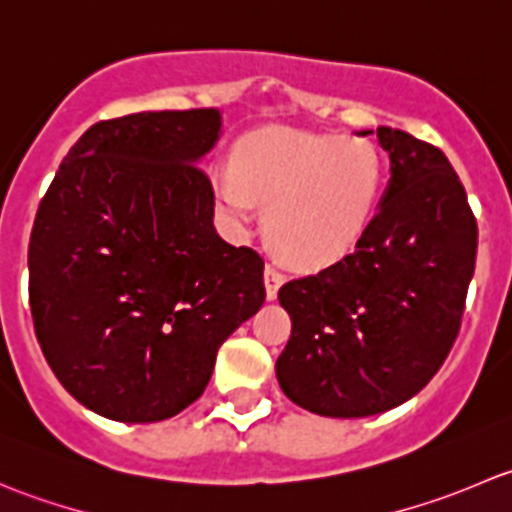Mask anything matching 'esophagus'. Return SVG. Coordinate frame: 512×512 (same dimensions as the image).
Wrapping results in <instances>:
<instances>
[{"mask_svg": "<svg viewBox=\"0 0 512 512\" xmlns=\"http://www.w3.org/2000/svg\"><path fill=\"white\" fill-rule=\"evenodd\" d=\"M282 282H285V275H282L277 267L267 265L265 270V289H267V299H275L277 297V289L282 287Z\"/></svg>", "mask_w": 512, "mask_h": 512, "instance_id": "34e87169", "label": "esophagus"}]
</instances>
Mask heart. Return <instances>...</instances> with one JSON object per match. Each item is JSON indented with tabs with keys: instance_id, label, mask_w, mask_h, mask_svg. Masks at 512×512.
Here are the masks:
<instances>
[{
	"instance_id": "1",
	"label": "heart",
	"mask_w": 512,
	"mask_h": 512,
	"mask_svg": "<svg viewBox=\"0 0 512 512\" xmlns=\"http://www.w3.org/2000/svg\"><path fill=\"white\" fill-rule=\"evenodd\" d=\"M232 173L213 178L220 213L235 227L265 205V232L282 260L319 267L347 255L374 218L384 165L374 143L289 126L245 133Z\"/></svg>"
}]
</instances>
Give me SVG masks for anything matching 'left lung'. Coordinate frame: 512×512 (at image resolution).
<instances>
[{
  "instance_id": "1",
  "label": "left lung",
  "mask_w": 512,
  "mask_h": 512,
  "mask_svg": "<svg viewBox=\"0 0 512 512\" xmlns=\"http://www.w3.org/2000/svg\"><path fill=\"white\" fill-rule=\"evenodd\" d=\"M376 138L391 180L356 250L277 294L292 319L277 381L319 416L384 414L416 396L456 342L476 270V218L441 148L386 126Z\"/></svg>"
}]
</instances>
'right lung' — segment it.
Wrapping results in <instances>:
<instances>
[{"instance_id":"right-lung-1","label":"right lung","mask_w":512,"mask_h":512,"mask_svg":"<svg viewBox=\"0 0 512 512\" xmlns=\"http://www.w3.org/2000/svg\"><path fill=\"white\" fill-rule=\"evenodd\" d=\"M218 108L98 121L71 146L29 240L34 332L79 404L126 423L188 409L220 344L265 302V260L213 225L200 158Z\"/></svg>"}]
</instances>
